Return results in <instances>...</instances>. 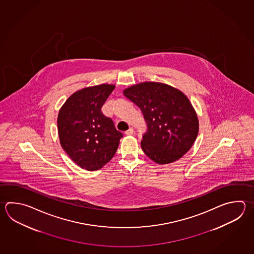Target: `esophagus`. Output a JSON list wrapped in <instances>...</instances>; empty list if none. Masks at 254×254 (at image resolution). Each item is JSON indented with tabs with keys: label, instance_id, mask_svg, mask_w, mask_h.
I'll return each instance as SVG.
<instances>
[{
	"label": "esophagus",
	"instance_id": "34e87169",
	"mask_svg": "<svg viewBox=\"0 0 254 254\" xmlns=\"http://www.w3.org/2000/svg\"><path fill=\"white\" fill-rule=\"evenodd\" d=\"M125 134L127 135H132L134 134V129H133L132 127H130L129 129L127 130V131L125 132Z\"/></svg>",
	"mask_w": 254,
	"mask_h": 254
}]
</instances>
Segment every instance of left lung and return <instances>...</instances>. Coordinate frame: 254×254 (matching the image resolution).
Returning <instances> with one entry per match:
<instances>
[{"instance_id": "left-lung-1", "label": "left lung", "mask_w": 254, "mask_h": 254, "mask_svg": "<svg viewBox=\"0 0 254 254\" xmlns=\"http://www.w3.org/2000/svg\"><path fill=\"white\" fill-rule=\"evenodd\" d=\"M124 95L143 113L147 130L141 147L150 159L169 164L190 150L199 122L185 94L164 83L144 82L126 88Z\"/></svg>"}]
</instances>
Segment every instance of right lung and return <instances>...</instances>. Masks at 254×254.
Masks as SVG:
<instances>
[{
	"label": "right lung",
	"mask_w": 254,
	"mask_h": 254,
	"mask_svg": "<svg viewBox=\"0 0 254 254\" xmlns=\"http://www.w3.org/2000/svg\"><path fill=\"white\" fill-rule=\"evenodd\" d=\"M114 85L101 84L73 93L58 115L61 145L78 166L99 170L112 159L123 134L101 108Z\"/></svg>",
	"instance_id": "obj_1"
}]
</instances>
